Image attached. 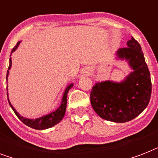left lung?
Listing matches in <instances>:
<instances>
[{
    "instance_id": "8db88e82",
    "label": "left lung",
    "mask_w": 158,
    "mask_h": 158,
    "mask_svg": "<svg viewBox=\"0 0 158 158\" xmlns=\"http://www.w3.org/2000/svg\"><path fill=\"white\" fill-rule=\"evenodd\" d=\"M127 45L117 51L116 58L127 61L132 71L121 82H98L90 94L95 112L114 123L129 122L140 114L148 106L152 92L150 73L140 44L131 37Z\"/></svg>"
}]
</instances>
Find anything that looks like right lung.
Instances as JSON below:
<instances>
[{"label": "right lung", "mask_w": 158, "mask_h": 158, "mask_svg": "<svg viewBox=\"0 0 158 158\" xmlns=\"http://www.w3.org/2000/svg\"><path fill=\"white\" fill-rule=\"evenodd\" d=\"M20 42L21 41H19L17 43V44L15 45V48H13L12 51H11V54H12L13 52H15V50L18 48ZM11 66H12V60H11V57H10V65H9L8 70H7V75H6V81L8 80V76L9 74H10V68H11ZM73 85H74V83H70V84L66 88V89H65V91H64L63 92V95H62L61 105H60V106H59L57 110H54V111H52V112L48 114L43 115V116L40 117V118H37L35 119L27 118H24V117H23L22 115L19 114V113L17 112V110L15 109V107L11 105L10 100H9L8 89H7L8 87L6 88V90H7V97H8L9 104H10V107L12 108V110H14V112H15V114L17 115V117H18L25 125L28 126L29 127H31L33 128V129H35V130H45V129L52 127L55 126L56 124L59 123L62 120L64 115H65V113H66L68 92L70 91V88H72Z\"/></svg>", "instance_id": "1"}]
</instances>
